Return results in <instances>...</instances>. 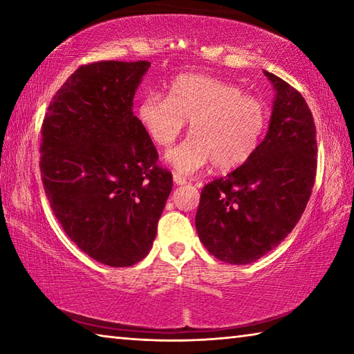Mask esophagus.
I'll use <instances>...</instances> for the list:
<instances>
[{
  "label": "esophagus",
  "instance_id": "esophagus-1",
  "mask_svg": "<svg viewBox=\"0 0 354 354\" xmlns=\"http://www.w3.org/2000/svg\"><path fill=\"white\" fill-rule=\"evenodd\" d=\"M173 181L179 185H183V184H187V178L183 176L181 173H175V175H173Z\"/></svg>",
  "mask_w": 354,
  "mask_h": 354
}]
</instances>
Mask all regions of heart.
Masks as SVG:
<instances>
[{"label":"heart","mask_w":354,"mask_h":354,"mask_svg":"<svg viewBox=\"0 0 354 354\" xmlns=\"http://www.w3.org/2000/svg\"><path fill=\"white\" fill-rule=\"evenodd\" d=\"M139 118L156 145L170 148L190 122V139L169 154L179 171L190 173L212 162L230 171L253 158L268 124V107L236 84L206 75H183L169 97L147 95Z\"/></svg>","instance_id":"1"}]
</instances>
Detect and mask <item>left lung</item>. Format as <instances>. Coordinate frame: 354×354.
I'll list each match as a JSON object with an SVG mask.
<instances>
[{"instance_id":"1","label":"left lung","mask_w":354,"mask_h":354,"mask_svg":"<svg viewBox=\"0 0 354 354\" xmlns=\"http://www.w3.org/2000/svg\"><path fill=\"white\" fill-rule=\"evenodd\" d=\"M277 88L270 127L248 162L201 190L195 226L217 259L243 266L284 241L306 209L317 173L315 124L297 88Z\"/></svg>"}]
</instances>
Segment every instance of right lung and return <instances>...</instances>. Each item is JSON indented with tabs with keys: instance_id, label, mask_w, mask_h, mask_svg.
<instances>
[{
	"instance_id": "1",
	"label": "right lung",
	"mask_w": 354,
	"mask_h": 354,
	"mask_svg": "<svg viewBox=\"0 0 354 354\" xmlns=\"http://www.w3.org/2000/svg\"><path fill=\"white\" fill-rule=\"evenodd\" d=\"M149 62L77 67L41 123V183L64 231L92 259L134 266L148 254L173 187L133 112Z\"/></svg>"
}]
</instances>
